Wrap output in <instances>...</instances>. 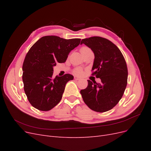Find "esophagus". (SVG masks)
<instances>
[{
  "instance_id": "esophagus-1",
  "label": "esophagus",
  "mask_w": 151,
  "mask_h": 151,
  "mask_svg": "<svg viewBox=\"0 0 151 151\" xmlns=\"http://www.w3.org/2000/svg\"><path fill=\"white\" fill-rule=\"evenodd\" d=\"M74 79H75V80H76V81H79V80H81V79L80 78V77H77V76H75V77H74Z\"/></svg>"
}]
</instances>
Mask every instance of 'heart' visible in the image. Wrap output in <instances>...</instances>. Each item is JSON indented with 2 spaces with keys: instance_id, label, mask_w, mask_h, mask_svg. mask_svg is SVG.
<instances>
[{
  "instance_id": "heart-1",
  "label": "heart",
  "mask_w": 151,
  "mask_h": 151,
  "mask_svg": "<svg viewBox=\"0 0 151 151\" xmlns=\"http://www.w3.org/2000/svg\"><path fill=\"white\" fill-rule=\"evenodd\" d=\"M87 48H88L87 47H83L81 48L80 51H82V50H83L84 49H87ZM73 72H74V74L76 75L80 76L83 74V70H82V69L80 68H76L75 69H74V70H73Z\"/></svg>"
}]
</instances>
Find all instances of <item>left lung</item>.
<instances>
[{"mask_svg": "<svg viewBox=\"0 0 151 151\" xmlns=\"http://www.w3.org/2000/svg\"><path fill=\"white\" fill-rule=\"evenodd\" d=\"M94 54L92 76L101 83L88 80V87L81 91L86 104L92 110L103 113L110 110L119 102L127 84V63L120 50L111 41L99 36L82 40Z\"/></svg>", "mask_w": 151, "mask_h": 151, "instance_id": "8db88e82", "label": "left lung"}]
</instances>
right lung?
<instances>
[{
	"label": "right lung",
	"instance_id": "right-lung-1",
	"mask_svg": "<svg viewBox=\"0 0 151 151\" xmlns=\"http://www.w3.org/2000/svg\"><path fill=\"white\" fill-rule=\"evenodd\" d=\"M80 42V38L45 36L31 47L22 64V81L25 94L34 108L49 111L60 101L65 84L74 77L66 74L53 77V67L57 62H65Z\"/></svg>",
	"mask_w": 151,
	"mask_h": 151
}]
</instances>
